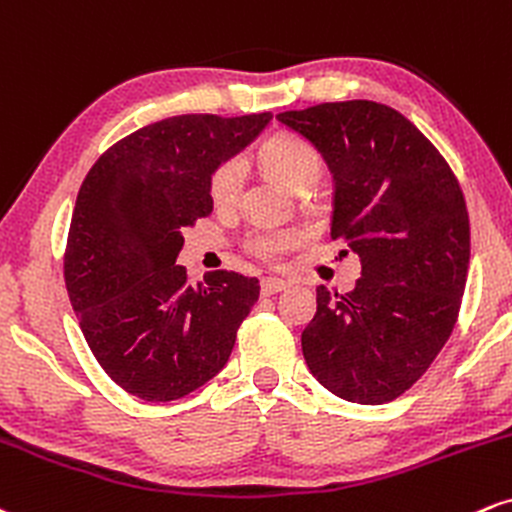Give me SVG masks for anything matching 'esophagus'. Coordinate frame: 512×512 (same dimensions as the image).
Here are the masks:
<instances>
[{
	"instance_id": "34e87169",
	"label": "esophagus",
	"mask_w": 512,
	"mask_h": 512,
	"mask_svg": "<svg viewBox=\"0 0 512 512\" xmlns=\"http://www.w3.org/2000/svg\"><path fill=\"white\" fill-rule=\"evenodd\" d=\"M290 287V282L287 280H280V278H266L261 282V292L266 294V297H270V294H278L282 290H287Z\"/></svg>"
}]
</instances>
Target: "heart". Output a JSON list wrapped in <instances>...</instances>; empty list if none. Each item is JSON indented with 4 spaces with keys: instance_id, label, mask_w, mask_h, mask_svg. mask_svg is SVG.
<instances>
[{
    "instance_id": "1",
    "label": "heart",
    "mask_w": 512,
    "mask_h": 512,
    "mask_svg": "<svg viewBox=\"0 0 512 512\" xmlns=\"http://www.w3.org/2000/svg\"><path fill=\"white\" fill-rule=\"evenodd\" d=\"M261 160L292 191L302 184H314L318 172H321V155L316 153V148L290 134L273 136L268 143H263ZM242 184L244 160L232 158L215 170L213 179H210V196L218 206H230L232 201H237ZM299 239H302V234L294 230L261 232L251 239V251L263 261H278L287 249L297 246Z\"/></svg>"
}]
</instances>
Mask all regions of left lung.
<instances>
[{
  "instance_id": "left-lung-1",
  "label": "left lung",
  "mask_w": 512,
  "mask_h": 512,
  "mask_svg": "<svg viewBox=\"0 0 512 512\" xmlns=\"http://www.w3.org/2000/svg\"><path fill=\"white\" fill-rule=\"evenodd\" d=\"M278 122L326 160L330 234L362 261L347 294L316 287L306 366L338 398L383 405L422 378L458 321L470 266L460 184L434 143L381 102H323Z\"/></svg>"
}]
</instances>
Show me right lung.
<instances>
[{
    "label": "right lung",
    "instance_id": "1",
    "mask_svg": "<svg viewBox=\"0 0 512 512\" xmlns=\"http://www.w3.org/2000/svg\"><path fill=\"white\" fill-rule=\"evenodd\" d=\"M270 119H162L114 143L83 179L66 242V292L90 352L126 393L184 398L230 359L261 285L230 270L189 285L177 256L184 227L213 210L215 170Z\"/></svg>",
    "mask_w": 512,
    "mask_h": 512
}]
</instances>
